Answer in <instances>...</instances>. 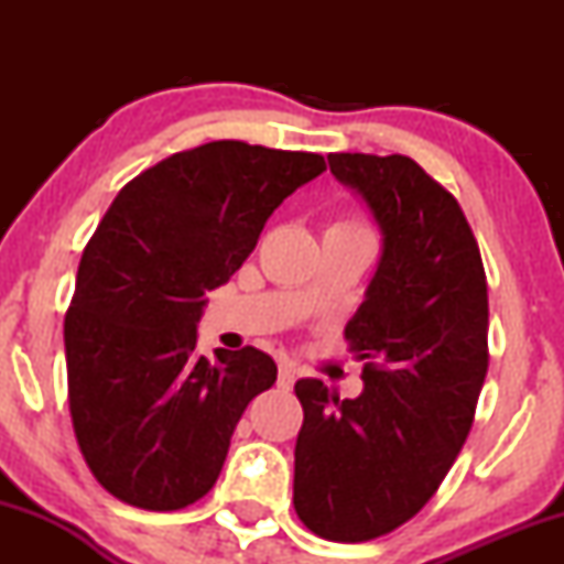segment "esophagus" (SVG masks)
Masks as SVG:
<instances>
[{
	"mask_svg": "<svg viewBox=\"0 0 564 564\" xmlns=\"http://www.w3.org/2000/svg\"><path fill=\"white\" fill-rule=\"evenodd\" d=\"M294 381H296L294 366L281 364V368H278V387H281V390H291V387H294Z\"/></svg>",
	"mask_w": 564,
	"mask_h": 564,
	"instance_id": "esophagus-1",
	"label": "esophagus"
}]
</instances>
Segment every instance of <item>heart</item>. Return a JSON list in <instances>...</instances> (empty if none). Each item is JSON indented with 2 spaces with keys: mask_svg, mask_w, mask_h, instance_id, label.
<instances>
[{
  "mask_svg": "<svg viewBox=\"0 0 564 564\" xmlns=\"http://www.w3.org/2000/svg\"><path fill=\"white\" fill-rule=\"evenodd\" d=\"M332 230H341V232H349V236H360V238H368V241H373L371 225H368V219L364 217L341 219V223H336Z\"/></svg>",
  "mask_w": 564,
  "mask_h": 564,
  "instance_id": "b5f03b06",
  "label": "heart"
}]
</instances>
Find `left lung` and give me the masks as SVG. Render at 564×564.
<instances>
[{"label":"left lung","instance_id":"obj_1","mask_svg":"<svg viewBox=\"0 0 564 564\" xmlns=\"http://www.w3.org/2000/svg\"><path fill=\"white\" fill-rule=\"evenodd\" d=\"M328 166L366 200L384 246L345 328L366 360L364 392L294 384V509L321 539L360 543L419 514L469 435L488 373V283L462 206L416 161L332 153Z\"/></svg>","mask_w":564,"mask_h":564}]
</instances>
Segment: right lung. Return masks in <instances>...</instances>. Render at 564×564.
<instances>
[{"label": "right lung", "mask_w": 564, "mask_h": 564, "mask_svg": "<svg viewBox=\"0 0 564 564\" xmlns=\"http://www.w3.org/2000/svg\"><path fill=\"white\" fill-rule=\"evenodd\" d=\"M318 153L217 140L127 183L84 249L66 313L68 408L95 480L129 507L185 509L212 490L232 430L275 384L262 349L193 352L206 294L254 251Z\"/></svg>", "instance_id": "right-lung-1"}]
</instances>
